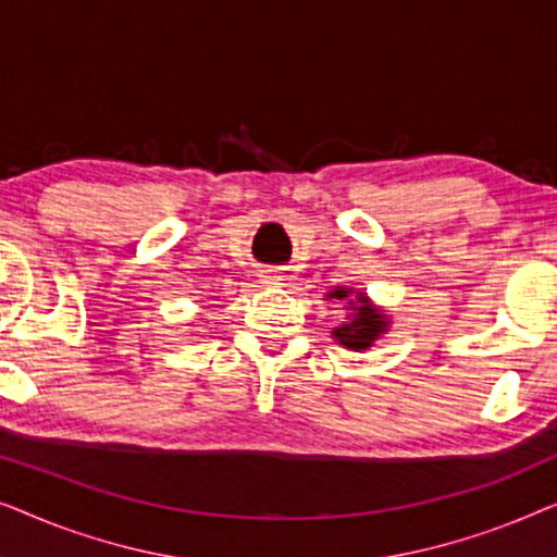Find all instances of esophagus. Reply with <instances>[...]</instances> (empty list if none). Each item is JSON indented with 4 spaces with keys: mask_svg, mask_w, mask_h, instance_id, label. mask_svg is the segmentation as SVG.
Returning <instances> with one entry per match:
<instances>
[{
    "mask_svg": "<svg viewBox=\"0 0 557 557\" xmlns=\"http://www.w3.org/2000/svg\"><path fill=\"white\" fill-rule=\"evenodd\" d=\"M258 276H261V284H269V286L281 284V281H284V273H281V269H263Z\"/></svg>",
    "mask_w": 557,
    "mask_h": 557,
    "instance_id": "1",
    "label": "esophagus"
}]
</instances>
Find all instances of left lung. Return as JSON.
Returning a JSON list of instances; mask_svg holds the SVG:
<instances>
[{"label": "left lung", "mask_w": 557, "mask_h": 557, "mask_svg": "<svg viewBox=\"0 0 557 557\" xmlns=\"http://www.w3.org/2000/svg\"><path fill=\"white\" fill-rule=\"evenodd\" d=\"M330 299H347L349 307H352V319L345 324L334 326L332 337L345 345L347 349H355V352H362V349H370L372 342H375L380 334L387 332V317L377 307H372L370 299L364 294L357 292V299H349L352 296V288H334V292L326 294Z\"/></svg>", "instance_id": "left-lung-1"}]
</instances>
